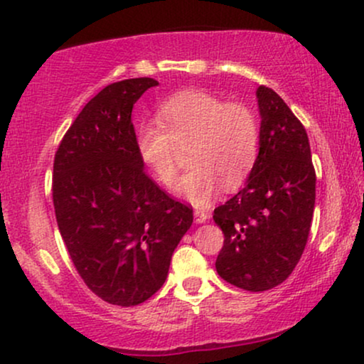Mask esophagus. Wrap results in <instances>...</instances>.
<instances>
[{"label": "esophagus", "instance_id": "esophagus-1", "mask_svg": "<svg viewBox=\"0 0 364 364\" xmlns=\"http://www.w3.org/2000/svg\"><path fill=\"white\" fill-rule=\"evenodd\" d=\"M195 218H196V222H198V224H203V222H207L210 218V213L205 212V210L196 208L195 210Z\"/></svg>", "mask_w": 364, "mask_h": 364}]
</instances>
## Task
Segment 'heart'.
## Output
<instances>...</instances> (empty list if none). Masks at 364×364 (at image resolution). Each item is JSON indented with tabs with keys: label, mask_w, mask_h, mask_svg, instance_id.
<instances>
[{
	"label": "heart",
	"mask_w": 364,
	"mask_h": 364,
	"mask_svg": "<svg viewBox=\"0 0 364 364\" xmlns=\"http://www.w3.org/2000/svg\"><path fill=\"white\" fill-rule=\"evenodd\" d=\"M156 120L135 134L137 154L152 178L164 188L178 179L181 151L188 152L190 173L178 193L205 207L220 193L246 181L259 147V124L247 105L224 102L203 90H185L156 108Z\"/></svg>",
	"instance_id": "heart-1"
}]
</instances>
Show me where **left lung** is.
<instances>
[{
  "instance_id": "8db88e82",
  "label": "left lung",
  "mask_w": 364,
  "mask_h": 364,
  "mask_svg": "<svg viewBox=\"0 0 364 364\" xmlns=\"http://www.w3.org/2000/svg\"><path fill=\"white\" fill-rule=\"evenodd\" d=\"M259 154L246 186L213 210L224 232L215 268L247 291L278 287L307 246L315 207V169L305 127L271 87L256 91Z\"/></svg>"
}]
</instances>
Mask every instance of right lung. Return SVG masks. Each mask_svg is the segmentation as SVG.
<instances>
[{"label":"right lung","instance_id":"1","mask_svg":"<svg viewBox=\"0 0 364 364\" xmlns=\"http://www.w3.org/2000/svg\"><path fill=\"white\" fill-rule=\"evenodd\" d=\"M152 77L105 86L82 108L54 157L52 200L60 235L82 282L120 307L163 287L193 208L147 176L135 147L132 108Z\"/></svg>","mask_w":364,"mask_h":364}]
</instances>
